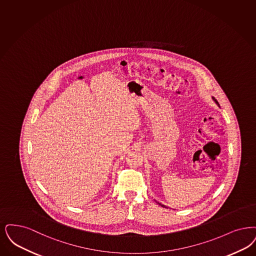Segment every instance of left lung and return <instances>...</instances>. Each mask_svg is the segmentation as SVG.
<instances>
[{"instance_id":"8db88e82","label":"left lung","mask_w":256,"mask_h":256,"mask_svg":"<svg viewBox=\"0 0 256 256\" xmlns=\"http://www.w3.org/2000/svg\"><path fill=\"white\" fill-rule=\"evenodd\" d=\"M214 100L215 102H216V104H218V106H219V102H217V100H216V99H215L214 97ZM161 206H163V204H161Z\"/></svg>"}]
</instances>
